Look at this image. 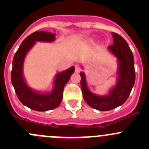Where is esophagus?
Masks as SVG:
<instances>
[{"mask_svg": "<svg viewBox=\"0 0 149 149\" xmlns=\"http://www.w3.org/2000/svg\"><path fill=\"white\" fill-rule=\"evenodd\" d=\"M75 71H76V73H79V72L81 71V68L80 67H79V65H75Z\"/></svg>", "mask_w": 149, "mask_h": 149, "instance_id": "34e87169", "label": "esophagus"}]
</instances>
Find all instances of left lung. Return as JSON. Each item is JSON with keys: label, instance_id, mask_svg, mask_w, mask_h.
<instances>
[{"label": "left lung", "instance_id": "8db88e82", "mask_svg": "<svg viewBox=\"0 0 149 149\" xmlns=\"http://www.w3.org/2000/svg\"><path fill=\"white\" fill-rule=\"evenodd\" d=\"M113 45L108 50L117 58L116 83L106 95H99L90 91L87 86L85 73H80L81 87L85 102L91 107L100 111H108L125 102L133 88L136 80L134 58L127 42L119 34L112 32ZM83 69V66H81Z\"/></svg>", "mask_w": 149, "mask_h": 149}]
</instances>
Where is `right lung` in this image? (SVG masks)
<instances>
[{"mask_svg":"<svg viewBox=\"0 0 149 149\" xmlns=\"http://www.w3.org/2000/svg\"><path fill=\"white\" fill-rule=\"evenodd\" d=\"M55 40V34L38 31L28 36L19 46L13 59L11 83L19 101L24 106L39 112L51 110L58 107L63 100L64 86L71 75L74 73L73 66L63 71L56 73L49 91L41 92L31 88L28 85L24 75V63L30 49L36 42H52Z\"/></svg>","mask_w":149,"mask_h":149,"instance_id":"obj_1","label":"right lung"}]
</instances>
